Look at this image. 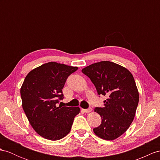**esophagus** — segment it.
<instances>
[{
    "label": "esophagus",
    "instance_id": "34e87169",
    "mask_svg": "<svg viewBox=\"0 0 160 160\" xmlns=\"http://www.w3.org/2000/svg\"><path fill=\"white\" fill-rule=\"evenodd\" d=\"M83 111L85 112H90L92 111V108H88V109H83Z\"/></svg>",
    "mask_w": 160,
    "mask_h": 160
}]
</instances>
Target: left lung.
<instances>
[{"label": "left lung", "instance_id": "8db88e82", "mask_svg": "<svg viewBox=\"0 0 160 160\" xmlns=\"http://www.w3.org/2000/svg\"><path fill=\"white\" fill-rule=\"evenodd\" d=\"M94 84L98 93L107 96L103 108H95L102 118L94 134L107 141L125 133L134 119L139 101L138 88L132 74L114 62L101 61L82 69Z\"/></svg>", "mask_w": 160, "mask_h": 160}]
</instances>
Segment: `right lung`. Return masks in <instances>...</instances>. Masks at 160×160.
<instances>
[{
    "mask_svg": "<svg viewBox=\"0 0 160 160\" xmlns=\"http://www.w3.org/2000/svg\"><path fill=\"white\" fill-rule=\"evenodd\" d=\"M78 69L56 62L34 68L25 77L20 89L22 108L34 131L44 138L58 141L71 130L79 107H57L68 77Z\"/></svg>",
    "mask_w": 160,
    "mask_h": 160,
    "instance_id": "1",
    "label": "right lung"
}]
</instances>
